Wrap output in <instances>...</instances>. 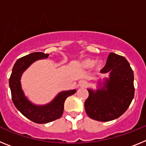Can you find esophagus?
<instances>
[{
  "label": "esophagus",
  "mask_w": 146,
  "mask_h": 146,
  "mask_svg": "<svg viewBox=\"0 0 146 146\" xmlns=\"http://www.w3.org/2000/svg\"><path fill=\"white\" fill-rule=\"evenodd\" d=\"M87 85V82L85 80H80L79 82V86H81V87H85Z\"/></svg>",
  "instance_id": "1"
}]
</instances>
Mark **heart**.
I'll use <instances>...</instances> for the list:
<instances>
[{
    "label": "heart",
    "instance_id": "obj_1",
    "mask_svg": "<svg viewBox=\"0 0 146 146\" xmlns=\"http://www.w3.org/2000/svg\"><path fill=\"white\" fill-rule=\"evenodd\" d=\"M82 64L86 67H91L95 64V60H91V59H86L83 61Z\"/></svg>",
    "mask_w": 146,
    "mask_h": 146
}]
</instances>
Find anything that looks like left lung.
Returning <instances> with one entry per match:
<instances>
[{
    "mask_svg": "<svg viewBox=\"0 0 146 146\" xmlns=\"http://www.w3.org/2000/svg\"><path fill=\"white\" fill-rule=\"evenodd\" d=\"M101 73H108L96 90L88 88L85 109L91 118L99 121L116 119L126 112L135 94L134 73L129 62L121 55L110 52Z\"/></svg>",
    "mask_w": 146,
    "mask_h": 146,
    "instance_id": "1",
    "label": "left lung"
}]
</instances>
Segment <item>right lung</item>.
Returning <instances> with one entry per match:
<instances>
[{
	"instance_id": "1",
	"label": "right lung",
	"mask_w": 146,
	"mask_h": 146,
	"mask_svg": "<svg viewBox=\"0 0 146 146\" xmlns=\"http://www.w3.org/2000/svg\"><path fill=\"white\" fill-rule=\"evenodd\" d=\"M48 56L49 54L36 52L20 58L13 66L9 78V87L15 106L24 116L37 123H47L60 118L64 113L65 100L77 91L76 89L61 91L50 102L43 105L33 104L26 97L21 86L23 72L35 61L46 59Z\"/></svg>"
}]
</instances>
